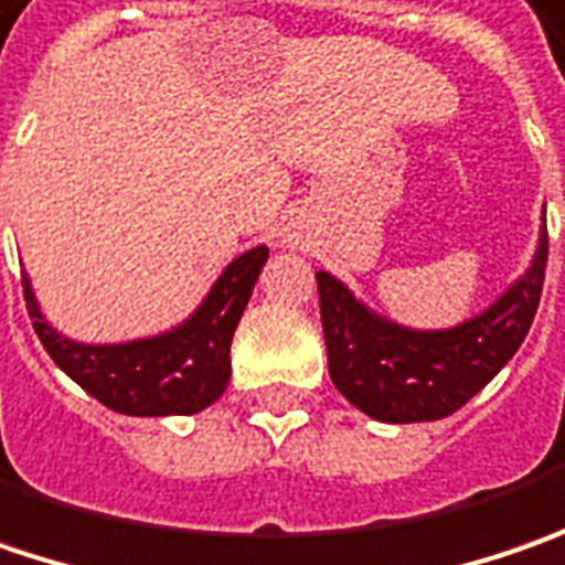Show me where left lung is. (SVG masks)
I'll list each match as a JSON object with an SVG mask.
<instances>
[{
	"instance_id": "8db88e82",
	"label": "left lung",
	"mask_w": 565,
	"mask_h": 565,
	"mask_svg": "<svg viewBox=\"0 0 565 565\" xmlns=\"http://www.w3.org/2000/svg\"><path fill=\"white\" fill-rule=\"evenodd\" d=\"M547 227L525 275L449 329H411L370 309L344 281L316 271L334 388L382 424L439 420L475 398L522 348L541 303Z\"/></svg>"
}]
</instances>
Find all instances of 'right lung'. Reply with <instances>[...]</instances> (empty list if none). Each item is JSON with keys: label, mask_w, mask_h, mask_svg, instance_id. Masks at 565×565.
I'll return each instance as SVG.
<instances>
[{"label": "right lung", "mask_w": 565, "mask_h": 565, "mask_svg": "<svg viewBox=\"0 0 565 565\" xmlns=\"http://www.w3.org/2000/svg\"><path fill=\"white\" fill-rule=\"evenodd\" d=\"M265 262L268 246L246 249L180 326L119 344H87L56 331L40 309L31 278L24 275L21 284L40 344L87 395L129 417H189L214 405L227 388L231 341Z\"/></svg>", "instance_id": "1"}]
</instances>
